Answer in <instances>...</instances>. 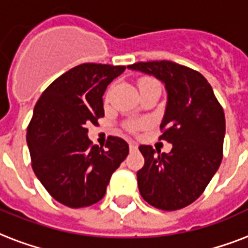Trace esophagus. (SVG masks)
I'll return each mask as SVG.
<instances>
[{"mask_svg": "<svg viewBox=\"0 0 248 248\" xmlns=\"http://www.w3.org/2000/svg\"><path fill=\"white\" fill-rule=\"evenodd\" d=\"M136 149H138V144L130 143V151H136Z\"/></svg>", "mask_w": 248, "mask_h": 248, "instance_id": "34e87169", "label": "esophagus"}]
</instances>
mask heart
Returning a JSON list of instances; mask_svg holds the SVG:
<instances>
[{
  "label": "heart",
  "mask_w": 248,
  "mask_h": 248,
  "mask_svg": "<svg viewBox=\"0 0 248 248\" xmlns=\"http://www.w3.org/2000/svg\"><path fill=\"white\" fill-rule=\"evenodd\" d=\"M152 83H158V82H157L155 78H151V77H144V78H141L139 81V89H143V87H145V86L148 85H152ZM109 93H110V89L108 90V93H107V95H105V100H108ZM126 126H127V128H130V130H134V128L136 127V122L130 121V122H127Z\"/></svg>",
  "instance_id": "heart-1"
}]
</instances>
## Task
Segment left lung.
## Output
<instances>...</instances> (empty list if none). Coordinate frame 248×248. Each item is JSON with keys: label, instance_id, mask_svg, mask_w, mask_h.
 Wrapping results in <instances>:
<instances>
[{"label": "left lung", "instance_id": "1", "mask_svg": "<svg viewBox=\"0 0 248 248\" xmlns=\"http://www.w3.org/2000/svg\"><path fill=\"white\" fill-rule=\"evenodd\" d=\"M130 69L153 75L167 90L159 140L172 144L169 155L140 145L144 166L139 192L153 207L180 210L204 192L223 159L225 116L211 85L200 72L169 60L140 62Z\"/></svg>", "mask_w": 248, "mask_h": 248}]
</instances>
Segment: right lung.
Instances as JSON below:
<instances>
[{
	"instance_id": "obj_1",
	"label": "right lung",
	"mask_w": 248,
	"mask_h": 248,
	"mask_svg": "<svg viewBox=\"0 0 248 248\" xmlns=\"http://www.w3.org/2000/svg\"><path fill=\"white\" fill-rule=\"evenodd\" d=\"M124 65L85 63L72 68L45 90L27 128L32 169L48 194L71 208L87 207L104 197L107 185L128 155V145L109 136L93 145L87 126L104 117L107 86Z\"/></svg>"
}]
</instances>
